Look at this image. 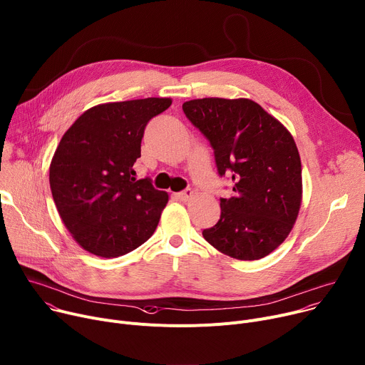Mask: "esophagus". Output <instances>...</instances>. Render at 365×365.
<instances>
[{
    "label": "esophagus",
    "instance_id": "1",
    "mask_svg": "<svg viewBox=\"0 0 365 365\" xmlns=\"http://www.w3.org/2000/svg\"><path fill=\"white\" fill-rule=\"evenodd\" d=\"M192 195H194L192 190H191V188H185L184 191L177 192V194H175V197H177L178 200H181V202H190V200L192 199Z\"/></svg>",
    "mask_w": 365,
    "mask_h": 365
}]
</instances>
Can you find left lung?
I'll return each mask as SVG.
<instances>
[{"mask_svg": "<svg viewBox=\"0 0 365 365\" xmlns=\"http://www.w3.org/2000/svg\"><path fill=\"white\" fill-rule=\"evenodd\" d=\"M210 142L220 177L234 194L205 240L237 260H259L289 235L302 199L301 159L291 133L251 99L203 98L182 103Z\"/></svg>", "mask_w": 365, "mask_h": 365, "instance_id": "obj_1", "label": "left lung"}]
</instances>
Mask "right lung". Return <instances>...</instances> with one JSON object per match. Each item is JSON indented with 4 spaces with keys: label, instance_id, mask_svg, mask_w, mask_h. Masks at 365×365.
I'll return each mask as SVG.
<instances>
[{
    "label": "right lung",
    "instance_id": "1",
    "mask_svg": "<svg viewBox=\"0 0 365 365\" xmlns=\"http://www.w3.org/2000/svg\"><path fill=\"white\" fill-rule=\"evenodd\" d=\"M171 103L146 98L96 105L64 133L49 185L66 228L89 253L120 257L153 235L168 192L150 178L135 180L133 165L148 123Z\"/></svg>",
    "mask_w": 365,
    "mask_h": 365
}]
</instances>
